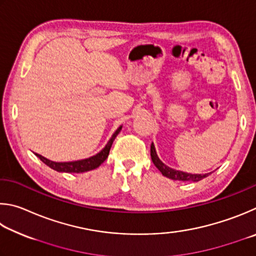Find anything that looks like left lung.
Masks as SVG:
<instances>
[{
    "instance_id": "1",
    "label": "left lung",
    "mask_w": 256,
    "mask_h": 256,
    "mask_svg": "<svg viewBox=\"0 0 256 256\" xmlns=\"http://www.w3.org/2000/svg\"><path fill=\"white\" fill-rule=\"evenodd\" d=\"M150 156H152V160L156 168H158V171L163 174L164 176H166L171 180H178V181H191V182H198L202 178H207L210 173H206V174H191V173H186V172H182V171H178V170L171 168L165 165L162 160L158 158V154H156L155 150V146L153 142L150 145Z\"/></svg>"
}]
</instances>
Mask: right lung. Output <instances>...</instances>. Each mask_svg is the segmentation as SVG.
<instances>
[{
    "label": "right lung",
    "mask_w": 256,
    "mask_h": 256,
    "mask_svg": "<svg viewBox=\"0 0 256 256\" xmlns=\"http://www.w3.org/2000/svg\"><path fill=\"white\" fill-rule=\"evenodd\" d=\"M121 126L114 132V135L110 138V140L108 142V144L106 145L104 148H103L100 153H98L96 155L92 156V158H85V160H74V162H52L50 160H47L44 156L39 155L36 153V156L40 158V160L49 166L52 170H55L57 172H65V173H83V172H88L91 171V170H94L100 166V165L104 162L106 160L108 155H109L110 148L112 146V142H114V138L116 135L120 132L121 130Z\"/></svg>",
    "instance_id": "add662e5"
}]
</instances>
